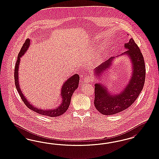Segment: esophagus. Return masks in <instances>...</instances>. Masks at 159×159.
Wrapping results in <instances>:
<instances>
[{
  "label": "esophagus",
  "mask_w": 159,
  "mask_h": 159,
  "mask_svg": "<svg viewBox=\"0 0 159 159\" xmlns=\"http://www.w3.org/2000/svg\"><path fill=\"white\" fill-rule=\"evenodd\" d=\"M93 81V79L91 76H87L84 79V82L85 83H90Z\"/></svg>",
  "instance_id": "obj_1"
}]
</instances>
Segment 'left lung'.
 Wrapping results in <instances>:
<instances>
[{
    "instance_id": "1",
    "label": "left lung",
    "mask_w": 159,
    "mask_h": 159,
    "mask_svg": "<svg viewBox=\"0 0 159 159\" xmlns=\"http://www.w3.org/2000/svg\"><path fill=\"white\" fill-rule=\"evenodd\" d=\"M125 48L128 50L120 55H128L132 63V77L126 86L120 93L112 94L101 83H96L94 86V104L97 110L104 115L116 114L129 107L139 96L144 86L146 68L144 58L139 48L133 39H130L128 43H125ZM114 58L116 57L109 58L94 69L96 77L100 78L101 74L111 67Z\"/></svg>"
}]
</instances>
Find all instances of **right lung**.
<instances>
[{"label":"right lung","instance_id":"1","mask_svg":"<svg viewBox=\"0 0 159 159\" xmlns=\"http://www.w3.org/2000/svg\"><path fill=\"white\" fill-rule=\"evenodd\" d=\"M30 43V40L29 39H27L24 44L23 45L22 48H21V50L20 51L18 57H17V62L16 63L15 69V86L17 90V92H19L20 96L21 97V100L24 102L25 105L27 106L29 109L44 116L55 117V116H61L66 111L69 107L73 93L78 87L79 82V76L77 74H75L70 78H69L67 80L63 83L61 89V95L62 96V103L60 104V106H58L57 108L54 109H51V110H42L41 108H37V107L33 106L31 104H30L29 101L27 100V98L25 97L24 94L22 93V92L20 89L19 82V72H18L19 69V67L20 58L24 55V53H25L27 50L29 49Z\"/></svg>","mask_w":159,"mask_h":159}]
</instances>
